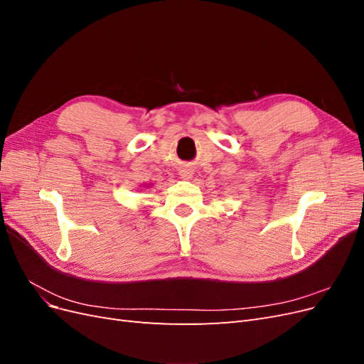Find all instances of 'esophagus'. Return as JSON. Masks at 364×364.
Segmentation results:
<instances>
[{
  "label": "esophagus",
  "instance_id": "esophagus-1",
  "mask_svg": "<svg viewBox=\"0 0 364 364\" xmlns=\"http://www.w3.org/2000/svg\"><path fill=\"white\" fill-rule=\"evenodd\" d=\"M179 174H181V178H183V179H190V178H191V170L182 168V170L179 171Z\"/></svg>",
  "mask_w": 364,
  "mask_h": 364
}]
</instances>
